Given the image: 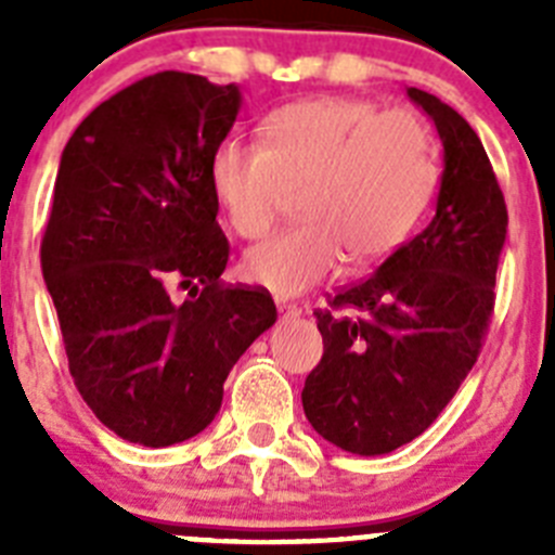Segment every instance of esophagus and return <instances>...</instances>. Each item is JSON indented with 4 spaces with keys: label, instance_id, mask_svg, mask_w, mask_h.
Masks as SVG:
<instances>
[{
    "label": "esophagus",
    "instance_id": "obj_1",
    "mask_svg": "<svg viewBox=\"0 0 555 555\" xmlns=\"http://www.w3.org/2000/svg\"><path fill=\"white\" fill-rule=\"evenodd\" d=\"M278 311H281V317H300L302 308H300V306H294V302L278 300Z\"/></svg>",
    "mask_w": 555,
    "mask_h": 555
}]
</instances>
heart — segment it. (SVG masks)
<instances>
[{
    "label": "heart",
    "instance_id": "b5f03b06",
    "mask_svg": "<svg viewBox=\"0 0 555 555\" xmlns=\"http://www.w3.org/2000/svg\"><path fill=\"white\" fill-rule=\"evenodd\" d=\"M302 222L244 255L249 283L300 294L350 258L384 261L411 235L439 185L434 132L416 113L356 96H313L272 111L263 141L224 139L210 155V191L230 230L263 238L286 189Z\"/></svg>",
    "mask_w": 555,
    "mask_h": 555
}]
</instances>
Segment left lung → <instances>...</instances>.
<instances>
[{
    "mask_svg": "<svg viewBox=\"0 0 555 555\" xmlns=\"http://www.w3.org/2000/svg\"><path fill=\"white\" fill-rule=\"evenodd\" d=\"M409 96L434 119L444 171L428 228L366 281L313 311L322 361L302 409L336 448L384 455L434 425L478 361L494 311V274L508 210L487 150L459 113L428 91Z\"/></svg>",
    "mask_w": 555,
    "mask_h": 555,
    "instance_id": "1",
    "label": "left lung"
}]
</instances>
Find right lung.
<instances>
[{
    "label": "right lung",
    "mask_w": 555,
    "mask_h": 555,
    "mask_svg": "<svg viewBox=\"0 0 555 555\" xmlns=\"http://www.w3.org/2000/svg\"><path fill=\"white\" fill-rule=\"evenodd\" d=\"M238 107L233 82L158 72L96 105L61 155L41 269L68 372L96 420L144 448L208 428L233 364L278 320L267 288L219 281L210 155Z\"/></svg>",
    "instance_id": "right-lung-1"
}]
</instances>
